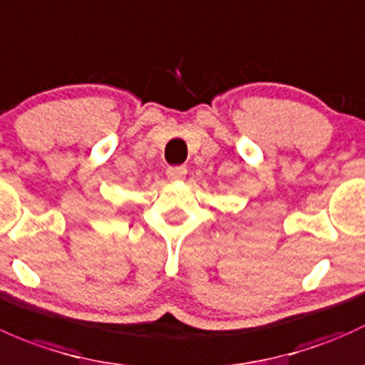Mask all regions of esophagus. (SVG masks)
Masks as SVG:
<instances>
[{"label": "esophagus", "instance_id": "34e87169", "mask_svg": "<svg viewBox=\"0 0 365 365\" xmlns=\"http://www.w3.org/2000/svg\"><path fill=\"white\" fill-rule=\"evenodd\" d=\"M186 167H170L167 170V178L170 179V181H181V179H184V175H186Z\"/></svg>", "mask_w": 365, "mask_h": 365}]
</instances>
